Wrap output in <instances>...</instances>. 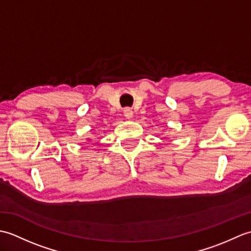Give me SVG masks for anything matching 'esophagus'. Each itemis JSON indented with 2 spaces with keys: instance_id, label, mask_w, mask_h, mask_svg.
I'll return each mask as SVG.
<instances>
[{
  "instance_id": "34e87169",
  "label": "esophagus",
  "mask_w": 251,
  "mask_h": 251,
  "mask_svg": "<svg viewBox=\"0 0 251 251\" xmlns=\"http://www.w3.org/2000/svg\"><path fill=\"white\" fill-rule=\"evenodd\" d=\"M132 115H134V112H132V110H131V109H129V108H126V109L124 110V116L126 117L127 120H130V119H132Z\"/></svg>"
}]
</instances>
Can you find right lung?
Masks as SVG:
<instances>
[{"instance_id":"obj_1","label":"right lung","mask_w":251,"mask_h":251,"mask_svg":"<svg viewBox=\"0 0 251 251\" xmlns=\"http://www.w3.org/2000/svg\"><path fill=\"white\" fill-rule=\"evenodd\" d=\"M87 140H88V141H89V140H90V139H87Z\"/></svg>"}]
</instances>
